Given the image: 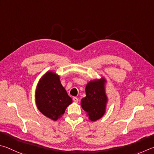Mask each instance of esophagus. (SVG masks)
Masks as SVG:
<instances>
[{"instance_id":"1","label":"esophagus","mask_w":154,"mask_h":154,"mask_svg":"<svg viewBox=\"0 0 154 154\" xmlns=\"http://www.w3.org/2000/svg\"><path fill=\"white\" fill-rule=\"evenodd\" d=\"M73 101H74L75 103H78V102H79V99H78L77 97H74L73 98Z\"/></svg>"}]
</instances>
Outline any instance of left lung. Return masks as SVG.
I'll return each instance as SVG.
<instances>
[{"instance_id": "obj_1", "label": "left lung", "mask_w": 154, "mask_h": 154, "mask_svg": "<svg viewBox=\"0 0 154 154\" xmlns=\"http://www.w3.org/2000/svg\"><path fill=\"white\" fill-rule=\"evenodd\" d=\"M105 82L106 80L101 79L90 81L86 86V97L82 99L81 106L91 121L99 120L106 112L107 99L104 88Z\"/></svg>"}]
</instances>
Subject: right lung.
Returning a JSON list of instances; mask_svg holds the SVG:
<instances>
[{
	"instance_id": "obj_1",
	"label": "right lung",
	"mask_w": 154,
	"mask_h": 154,
	"mask_svg": "<svg viewBox=\"0 0 154 154\" xmlns=\"http://www.w3.org/2000/svg\"><path fill=\"white\" fill-rule=\"evenodd\" d=\"M36 102L38 109L43 115L56 121L64 114L72 99L61 85L59 75L48 72L38 84Z\"/></svg>"
}]
</instances>
